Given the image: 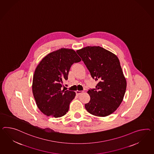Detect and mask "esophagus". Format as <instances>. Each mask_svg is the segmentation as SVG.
<instances>
[{
  "label": "esophagus",
  "instance_id": "obj_1",
  "mask_svg": "<svg viewBox=\"0 0 154 154\" xmlns=\"http://www.w3.org/2000/svg\"><path fill=\"white\" fill-rule=\"evenodd\" d=\"M83 92V91H76V95H79L81 94Z\"/></svg>",
  "mask_w": 154,
  "mask_h": 154
}]
</instances>
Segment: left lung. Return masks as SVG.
I'll list each match as a JSON object with an SVG mask.
<instances>
[{"instance_id": "8db88e82", "label": "left lung", "mask_w": 154, "mask_h": 154, "mask_svg": "<svg viewBox=\"0 0 154 154\" xmlns=\"http://www.w3.org/2000/svg\"><path fill=\"white\" fill-rule=\"evenodd\" d=\"M76 52L92 78L98 82L95 89L88 91L91 99L85 104V109L98 117L113 113L122 102L126 89V80L118 57L100 46H88Z\"/></svg>"}]
</instances>
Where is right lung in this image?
<instances>
[{"instance_id":"obj_1","label":"right lung","mask_w":154,"mask_h":154,"mask_svg":"<svg viewBox=\"0 0 154 154\" xmlns=\"http://www.w3.org/2000/svg\"><path fill=\"white\" fill-rule=\"evenodd\" d=\"M81 61L74 50L61 48L46 56L35 69L32 92L38 108L44 114L55 118L66 114L75 98L73 91L62 90L71 65Z\"/></svg>"}]
</instances>
